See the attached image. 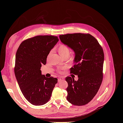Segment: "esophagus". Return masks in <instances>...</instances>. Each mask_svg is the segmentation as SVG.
Here are the masks:
<instances>
[{"label": "esophagus", "mask_w": 123, "mask_h": 123, "mask_svg": "<svg viewBox=\"0 0 123 123\" xmlns=\"http://www.w3.org/2000/svg\"><path fill=\"white\" fill-rule=\"evenodd\" d=\"M64 80V79L62 77H61L60 78H59V79H58V82H60L61 81H62V80Z\"/></svg>", "instance_id": "esophagus-1"}]
</instances>
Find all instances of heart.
<instances>
[{
  "label": "heart",
  "instance_id": "b5f03b06",
  "mask_svg": "<svg viewBox=\"0 0 123 123\" xmlns=\"http://www.w3.org/2000/svg\"><path fill=\"white\" fill-rule=\"evenodd\" d=\"M70 51L71 50L70 49V48L65 44H61L58 48V53L62 57H68L71 59H72L73 58V56L69 55L70 53ZM51 52L50 53L49 55L51 54Z\"/></svg>",
  "mask_w": 123,
  "mask_h": 123
}]
</instances>
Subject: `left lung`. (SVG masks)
Instances as JSON below:
<instances>
[{
    "label": "left lung",
    "instance_id": "1",
    "mask_svg": "<svg viewBox=\"0 0 123 123\" xmlns=\"http://www.w3.org/2000/svg\"><path fill=\"white\" fill-rule=\"evenodd\" d=\"M61 42L74 51L75 64L70 73L79 79L67 76V99L75 106L90 102L98 92L103 78L104 54L102 47L95 37L89 34L73 33L59 35Z\"/></svg>",
    "mask_w": 123,
    "mask_h": 123
}]
</instances>
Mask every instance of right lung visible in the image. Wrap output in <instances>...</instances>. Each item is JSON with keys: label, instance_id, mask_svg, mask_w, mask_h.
Wrapping results in <instances>:
<instances>
[{"label": "right lung", "instance_id": "add662e5", "mask_svg": "<svg viewBox=\"0 0 123 123\" xmlns=\"http://www.w3.org/2000/svg\"><path fill=\"white\" fill-rule=\"evenodd\" d=\"M57 36L38 35L21 43L16 54L14 72L22 93L35 106L49 101L57 79L42 74L50 51L58 42Z\"/></svg>", "mask_w": 123, "mask_h": 123}]
</instances>
